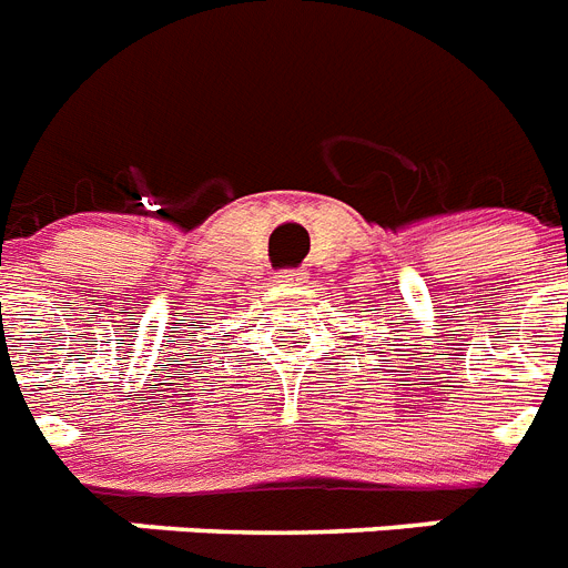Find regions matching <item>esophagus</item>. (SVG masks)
<instances>
[{"label":"esophagus","mask_w":568,"mask_h":568,"mask_svg":"<svg viewBox=\"0 0 568 568\" xmlns=\"http://www.w3.org/2000/svg\"><path fill=\"white\" fill-rule=\"evenodd\" d=\"M275 278H278V284H284V287H298V284H304L307 273H304V270H281Z\"/></svg>","instance_id":"34e87169"}]
</instances>
